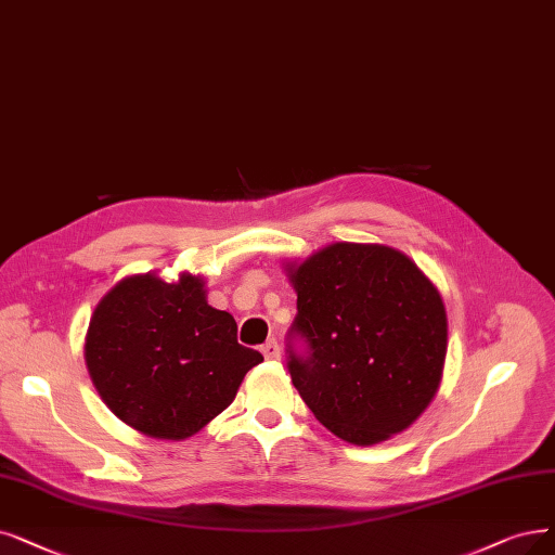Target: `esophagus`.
Listing matches in <instances>:
<instances>
[{
  "label": "esophagus",
  "mask_w": 555,
  "mask_h": 555,
  "mask_svg": "<svg viewBox=\"0 0 555 555\" xmlns=\"http://www.w3.org/2000/svg\"><path fill=\"white\" fill-rule=\"evenodd\" d=\"M261 352H263L266 360H280V344H278L275 339L266 341V344L261 346Z\"/></svg>",
  "instance_id": "34e87169"
}]
</instances>
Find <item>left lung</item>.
<instances>
[{
    "instance_id": "1",
    "label": "left lung",
    "mask_w": 555,
    "mask_h": 555,
    "mask_svg": "<svg viewBox=\"0 0 555 555\" xmlns=\"http://www.w3.org/2000/svg\"><path fill=\"white\" fill-rule=\"evenodd\" d=\"M286 271L298 294L289 373L305 405L358 447L412 426L447 360V309L435 284L380 243H332Z\"/></svg>"
}]
</instances>
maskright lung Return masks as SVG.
Wrapping results in <instances>:
<instances>
[{
	"mask_svg": "<svg viewBox=\"0 0 555 555\" xmlns=\"http://www.w3.org/2000/svg\"><path fill=\"white\" fill-rule=\"evenodd\" d=\"M86 366L106 408L134 430L186 439L223 412L261 352L236 341V321L207 302L205 280L154 273L120 280L95 307Z\"/></svg>",
	"mask_w": 555,
	"mask_h": 555,
	"instance_id": "right-lung-1",
	"label": "right lung"
}]
</instances>
